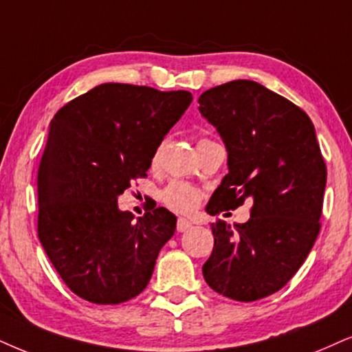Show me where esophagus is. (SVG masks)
<instances>
[{
    "label": "esophagus",
    "instance_id": "esophagus-1",
    "mask_svg": "<svg viewBox=\"0 0 352 352\" xmlns=\"http://www.w3.org/2000/svg\"><path fill=\"white\" fill-rule=\"evenodd\" d=\"M188 229H191V222L180 217V219L177 221V230H179V232H186Z\"/></svg>",
    "mask_w": 352,
    "mask_h": 352
}]
</instances>
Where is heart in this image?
Masks as SVG:
<instances>
[{"label": "heart", "mask_w": 352, "mask_h": 352, "mask_svg": "<svg viewBox=\"0 0 352 352\" xmlns=\"http://www.w3.org/2000/svg\"><path fill=\"white\" fill-rule=\"evenodd\" d=\"M204 141V140H199ZM198 141V143H199ZM153 166L157 162V151H155L153 159H151ZM203 193L201 190H198L197 186L186 182H170L161 193V201L166 204L168 209L179 212V214H191V212L197 211V208L201 203Z\"/></svg>", "instance_id": "heart-1"}]
</instances>
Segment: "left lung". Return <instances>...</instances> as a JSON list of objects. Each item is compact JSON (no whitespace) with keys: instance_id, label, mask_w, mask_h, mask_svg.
<instances>
[{"instance_id":"left-lung-1","label":"left lung","mask_w":352,"mask_h":352,"mask_svg":"<svg viewBox=\"0 0 352 352\" xmlns=\"http://www.w3.org/2000/svg\"><path fill=\"white\" fill-rule=\"evenodd\" d=\"M198 104L228 149L229 173L206 211L216 216L253 201L243 224H211L214 247L204 281L229 299H263L286 286L320 232L327 166L314 123L291 100L248 79L209 89Z\"/></svg>"}]
</instances>
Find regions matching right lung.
<instances>
[{"label": "right lung", "instance_id": "1", "mask_svg": "<svg viewBox=\"0 0 352 352\" xmlns=\"http://www.w3.org/2000/svg\"><path fill=\"white\" fill-rule=\"evenodd\" d=\"M188 91L107 82L58 110L38 166V239L58 274L92 304H122L148 286L177 217L155 208L135 221L117 199L148 177Z\"/></svg>", "mask_w": 352, "mask_h": 352}]
</instances>
